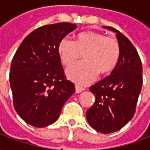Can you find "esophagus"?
Here are the masks:
<instances>
[{"label": "esophagus", "mask_w": 150, "mask_h": 150, "mask_svg": "<svg viewBox=\"0 0 150 150\" xmlns=\"http://www.w3.org/2000/svg\"><path fill=\"white\" fill-rule=\"evenodd\" d=\"M83 91H84V88L79 86V85H75V92L76 93H80Z\"/></svg>", "instance_id": "34e87169"}]
</instances>
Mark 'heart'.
I'll return each mask as SVG.
<instances>
[{
  "mask_svg": "<svg viewBox=\"0 0 150 150\" xmlns=\"http://www.w3.org/2000/svg\"><path fill=\"white\" fill-rule=\"evenodd\" d=\"M59 54L63 65L75 64L84 54L86 62L70 67L67 75L79 84H88L99 73L107 75L116 67L120 54L116 38L88 31L79 34L76 42L63 38L59 44Z\"/></svg>",
  "mask_w": 150,
  "mask_h": 150,
  "instance_id": "1",
  "label": "heart"
}]
</instances>
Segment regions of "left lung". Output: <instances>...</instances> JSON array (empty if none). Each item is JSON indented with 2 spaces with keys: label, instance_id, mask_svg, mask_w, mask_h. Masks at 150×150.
Returning <instances> with one entry per match:
<instances>
[{
  "label": "left lung",
  "instance_id": "obj_1",
  "mask_svg": "<svg viewBox=\"0 0 150 150\" xmlns=\"http://www.w3.org/2000/svg\"><path fill=\"white\" fill-rule=\"evenodd\" d=\"M120 54L111 75L92 85L89 90L96 101L86 112L89 125L102 133L118 131L132 119L142 88V64L132 42L115 28Z\"/></svg>",
  "mask_w": 150,
  "mask_h": 150
}]
</instances>
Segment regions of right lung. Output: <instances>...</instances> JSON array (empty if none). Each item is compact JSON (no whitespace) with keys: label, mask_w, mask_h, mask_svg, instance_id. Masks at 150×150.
<instances>
[{"label":"right lung","mask_w":150,"mask_h":150,"mask_svg":"<svg viewBox=\"0 0 150 150\" xmlns=\"http://www.w3.org/2000/svg\"><path fill=\"white\" fill-rule=\"evenodd\" d=\"M75 28L68 22L38 28L22 41L13 58L9 82L13 107L30 125L43 128L55 122L75 91L66 78L58 50L60 41Z\"/></svg>","instance_id":"add662e5"}]
</instances>
